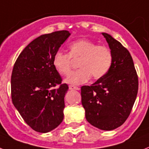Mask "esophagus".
Listing matches in <instances>:
<instances>
[{
    "label": "esophagus",
    "mask_w": 149,
    "mask_h": 149,
    "mask_svg": "<svg viewBox=\"0 0 149 149\" xmlns=\"http://www.w3.org/2000/svg\"><path fill=\"white\" fill-rule=\"evenodd\" d=\"M69 89H71V90H79V89H80V88L78 86H76L70 85L69 86Z\"/></svg>",
    "instance_id": "34e87169"
}]
</instances>
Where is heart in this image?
I'll list each match as a JSON object with an SVG mask.
<instances>
[{"instance_id":"b5f03b06","label":"heart","mask_w":149,"mask_h":149,"mask_svg":"<svg viewBox=\"0 0 149 149\" xmlns=\"http://www.w3.org/2000/svg\"><path fill=\"white\" fill-rule=\"evenodd\" d=\"M73 60H79V70L72 72L65 82L72 85L86 83L93 77L95 79L103 77L109 71L113 62V54L108 47L98 45L93 41L82 39L69 46V54L56 52L53 66L61 75H67L72 68Z\"/></svg>"}]
</instances>
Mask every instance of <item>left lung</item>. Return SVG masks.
Returning <instances> with one entry per match:
<instances>
[{"mask_svg":"<svg viewBox=\"0 0 149 149\" xmlns=\"http://www.w3.org/2000/svg\"><path fill=\"white\" fill-rule=\"evenodd\" d=\"M113 54L109 71L91 86L81 87L86 118L102 130H113L131 113L139 89L138 75L129 50L111 35L102 33Z\"/></svg>","mask_w":149,"mask_h":149,"instance_id":"left-lung-1","label":"left lung"}]
</instances>
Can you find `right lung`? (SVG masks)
Instances as JSON below:
<instances>
[{
	"instance_id": "right-lung-1",
	"label": "right lung",
	"mask_w": 149,
	"mask_h": 149,
	"mask_svg": "<svg viewBox=\"0 0 149 149\" xmlns=\"http://www.w3.org/2000/svg\"><path fill=\"white\" fill-rule=\"evenodd\" d=\"M67 31L40 36L24 49L11 74V99L25 123L46 133L63 119L64 96L69 87L53 66L54 54L70 37Z\"/></svg>"
}]
</instances>
